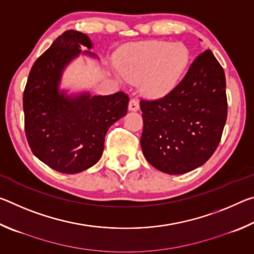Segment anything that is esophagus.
Listing matches in <instances>:
<instances>
[{"label":"esophagus","mask_w":254,"mask_h":254,"mask_svg":"<svg viewBox=\"0 0 254 254\" xmlns=\"http://www.w3.org/2000/svg\"><path fill=\"white\" fill-rule=\"evenodd\" d=\"M139 109H140L139 101L133 98V100H131L130 103H128V110H130L131 112H136V111H139Z\"/></svg>","instance_id":"34e87169"}]
</instances>
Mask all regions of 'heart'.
<instances>
[{"label": "heart", "mask_w": 254, "mask_h": 254, "mask_svg": "<svg viewBox=\"0 0 254 254\" xmlns=\"http://www.w3.org/2000/svg\"><path fill=\"white\" fill-rule=\"evenodd\" d=\"M190 60L182 42L144 41L124 47L118 55L121 74L138 81L140 91L149 98H160L179 84Z\"/></svg>", "instance_id": "b5f03b06"}]
</instances>
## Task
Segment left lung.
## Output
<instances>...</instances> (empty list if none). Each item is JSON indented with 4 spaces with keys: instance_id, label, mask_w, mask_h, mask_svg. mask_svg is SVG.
Instances as JSON below:
<instances>
[{
    "instance_id": "obj_1",
    "label": "left lung",
    "mask_w": 254,
    "mask_h": 254,
    "mask_svg": "<svg viewBox=\"0 0 254 254\" xmlns=\"http://www.w3.org/2000/svg\"><path fill=\"white\" fill-rule=\"evenodd\" d=\"M141 149L154 168L189 173L212 157L227 117L225 74L210 50L200 54L165 97L141 101Z\"/></svg>"
}]
</instances>
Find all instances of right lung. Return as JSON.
I'll return each mask as SVG.
<instances>
[{
  "instance_id": "right-lung-1",
  "label": "right lung",
  "mask_w": 254,
  "mask_h": 254,
  "mask_svg": "<svg viewBox=\"0 0 254 254\" xmlns=\"http://www.w3.org/2000/svg\"><path fill=\"white\" fill-rule=\"evenodd\" d=\"M93 47L87 34L67 30L33 64L23 93L30 148L39 160L63 174L95 165L110 127L127 112L128 97L123 92L102 96L62 87L64 72L76 58L97 59L89 51Z\"/></svg>"
}]
</instances>
